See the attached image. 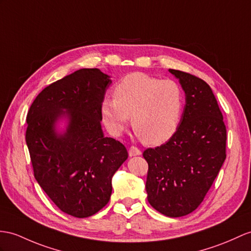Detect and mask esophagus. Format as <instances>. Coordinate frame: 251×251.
<instances>
[{"label":"esophagus","instance_id":"1","mask_svg":"<svg viewBox=\"0 0 251 251\" xmlns=\"http://www.w3.org/2000/svg\"><path fill=\"white\" fill-rule=\"evenodd\" d=\"M140 154H142V151H140L137 147H134V146L130 147V149H129L130 156H136V155H140Z\"/></svg>","mask_w":251,"mask_h":251}]
</instances>
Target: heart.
<instances>
[{
  "label": "heart",
  "instance_id": "obj_1",
  "mask_svg": "<svg viewBox=\"0 0 251 251\" xmlns=\"http://www.w3.org/2000/svg\"><path fill=\"white\" fill-rule=\"evenodd\" d=\"M103 124L121 135L132 116L133 129L148 145H160L174 136L183 112V93L174 79L135 72L125 76L100 106Z\"/></svg>",
  "mask_w": 251,
  "mask_h": 251
}]
</instances>
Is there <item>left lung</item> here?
<instances>
[{
    "label": "left lung",
    "mask_w": 251,
    "mask_h": 251,
    "mask_svg": "<svg viewBox=\"0 0 251 251\" xmlns=\"http://www.w3.org/2000/svg\"><path fill=\"white\" fill-rule=\"evenodd\" d=\"M185 93L178 130L167 143L148 148L149 203L168 217L192 213L202 202L226 160L227 130L218 103L203 79L169 69Z\"/></svg>",
    "instance_id": "8db88e82"
}]
</instances>
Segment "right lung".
Segmentation results:
<instances>
[{
  "label": "right lung",
  "instance_id": "add662e5",
  "mask_svg": "<svg viewBox=\"0 0 251 251\" xmlns=\"http://www.w3.org/2000/svg\"><path fill=\"white\" fill-rule=\"evenodd\" d=\"M111 83L99 69H79L47 86L26 116L35 179L60 211L77 218L107 204L113 176L127 158L126 147L101 127L100 106ZM63 117L69 126L57 133Z\"/></svg>",
  "mask_w": 251,
  "mask_h": 251
}]
</instances>
